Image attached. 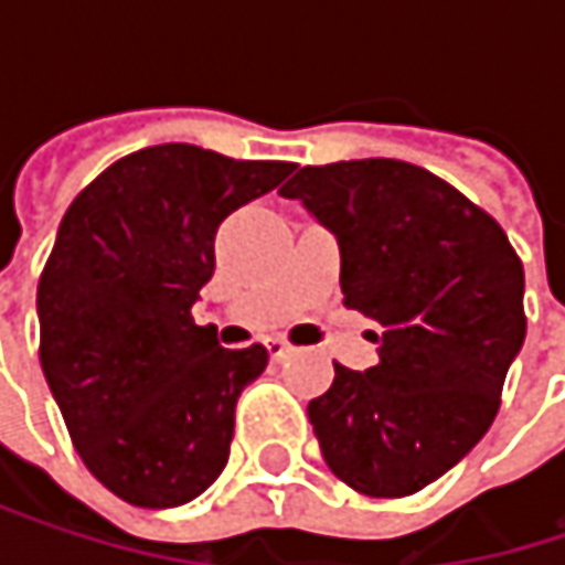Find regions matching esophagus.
I'll list each match as a JSON object with an SVG mask.
<instances>
[{
	"mask_svg": "<svg viewBox=\"0 0 565 565\" xmlns=\"http://www.w3.org/2000/svg\"><path fill=\"white\" fill-rule=\"evenodd\" d=\"M265 347H268V353H271L275 360H287V356L294 353V347H290L287 340H281V337H271V340H268Z\"/></svg>",
	"mask_w": 565,
	"mask_h": 565,
	"instance_id": "1",
	"label": "esophagus"
}]
</instances>
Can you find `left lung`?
I'll return each mask as SVG.
<instances>
[{
	"mask_svg": "<svg viewBox=\"0 0 565 565\" xmlns=\"http://www.w3.org/2000/svg\"><path fill=\"white\" fill-rule=\"evenodd\" d=\"M340 242L343 303L383 327L380 363H340L307 415L330 471L408 498L491 428L526 337L523 265L498 218L402 160L303 167L281 189Z\"/></svg>",
	"mask_w": 565,
	"mask_h": 565,
	"instance_id": "obj_1",
	"label": "left lung"
}]
</instances>
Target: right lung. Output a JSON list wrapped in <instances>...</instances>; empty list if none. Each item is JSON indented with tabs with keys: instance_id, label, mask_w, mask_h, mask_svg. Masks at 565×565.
I'll use <instances>...</instances> for the list:
<instances>
[{
	"instance_id": "obj_1",
	"label": "right lung",
	"mask_w": 565,
	"mask_h": 565,
	"mask_svg": "<svg viewBox=\"0 0 565 565\" xmlns=\"http://www.w3.org/2000/svg\"><path fill=\"white\" fill-rule=\"evenodd\" d=\"M294 163L163 143L67 205L39 278V360L87 471L134 508H179L225 468L235 402L268 350H225L192 303L215 232Z\"/></svg>"
}]
</instances>
